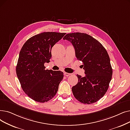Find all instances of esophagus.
Instances as JSON below:
<instances>
[{"instance_id":"obj_1","label":"esophagus","mask_w":130,"mask_h":130,"mask_svg":"<svg viewBox=\"0 0 130 130\" xmlns=\"http://www.w3.org/2000/svg\"><path fill=\"white\" fill-rule=\"evenodd\" d=\"M71 74H70V73H66V72L64 73V75L66 76H68L70 75Z\"/></svg>"}]
</instances>
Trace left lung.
Returning a JSON list of instances; mask_svg holds the SVG:
<instances>
[{"mask_svg":"<svg viewBox=\"0 0 130 130\" xmlns=\"http://www.w3.org/2000/svg\"><path fill=\"white\" fill-rule=\"evenodd\" d=\"M63 39L72 43L76 57L82 61L85 71L84 77L77 75L78 82L72 88L73 95L83 104L97 102L107 92L112 77L107 52L98 40L86 33H69Z\"/></svg>","mask_w":130,"mask_h":130,"instance_id":"left-lung-1","label":"left lung"}]
</instances>
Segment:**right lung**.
Returning a JSON list of instances; mask_svg holds the SVG:
<instances>
[{"label":"right lung","mask_w":130,"mask_h":130,"mask_svg":"<svg viewBox=\"0 0 130 130\" xmlns=\"http://www.w3.org/2000/svg\"><path fill=\"white\" fill-rule=\"evenodd\" d=\"M65 33L46 32L35 35L25 42L19 54L16 74L24 92L37 102L52 99L58 91L63 72L45 70V63L52 58V47Z\"/></svg>","instance_id":"obj_1"}]
</instances>
